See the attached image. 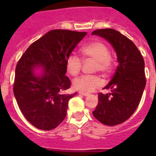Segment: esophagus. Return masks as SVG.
Listing matches in <instances>:
<instances>
[{
  "label": "esophagus",
  "mask_w": 156,
  "mask_h": 156,
  "mask_svg": "<svg viewBox=\"0 0 156 156\" xmlns=\"http://www.w3.org/2000/svg\"><path fill=\"white\" fill-rule=\"evenodd\" d=\"M79 94L82 95H84V96H87V95H89V93L87 92H83V91H79Z\"/></svg>",
  "instance_id": "obj_1"
}]
</instances>
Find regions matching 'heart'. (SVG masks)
Wrapping results in <instances>:
<instances>
[{"instance_id":"1","label":"heart","mask_w":156,"mask_h":156,"mask_svg":"<svg viewBox=\"0 0 156 156\" xmlns=\"http://www.w3.org/2000/svg\"><path fill=\"white\" fill-rule=\"evenodd\" d=\"M82 53L85 58L95 60V71L108 75L112 72L113 61L110 56L108 47L102 41H93L82 48ZM66 67L70 75L76 76L80 73L83 67V60L74 54H70L66 61ZM104 81L99 75H83L74 79L73 87L83 92H90L96 88L100 87Z\"/></svg>"}]
</instances>
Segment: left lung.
I'll use <instances>...</instances> for the list:
<instances>
[{
  "label": "left lung",
  "instance_id": "obj_1",
  "mask_svg": "<svg viewBox=\"0 0 156 156\" xmlns=\"http://www.w3.org/2000/svg\"><path fill=\"white\" fill-rule=\"evenodd\" d=\"M91 35L106 39L114 48L119 62L112 80L104 87L111 93H99L93 116L104 125L116 126L127 121L139 105L146 86L144 60L136 45L117 30L99 29Z\"/></svg>",
  "mask_w": 156,
  "mask_h": 156
}]
</instances>
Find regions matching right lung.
<instances>
[{"mask_svg":"<svg viewBox=\"0 0 156 156\" xmlns=\"http://www.w3.org/2000/svg\"><path fill=\"white\" fill-rule=\"evenodd\" d=\"M87 35L69 30H52L31 44L15 69L13 94L25 118L43 130H51L64 121L68 102L77 92L66 94L71 82L66 75V59ZM37 66L44 69L39 77Z\"/></svg>","mask_w":156,"mask_h":156,"instance_id":"1","label":"right lung"}]
</instances>
